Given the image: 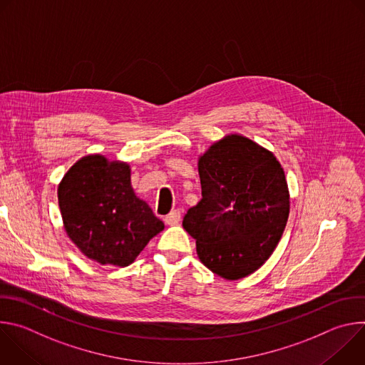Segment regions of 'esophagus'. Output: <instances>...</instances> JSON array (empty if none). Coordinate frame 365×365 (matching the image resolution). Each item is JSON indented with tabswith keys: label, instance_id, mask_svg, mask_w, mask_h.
Wrapping results in <instances>:
<instances>
[{
	"label": "esophagus",
	"instance_id": "obj_1",
	"mask_svg": "<svg viewBox=\"0 0 365 365\" xmlns=\"http://www.w3.org/2000/svg\"><path fill=\"white\" fill-rule=\"evenodd\" d=\"M179 221H180V211L179 210H175L169 215L165 217V222L168 225H178Z\"/></svg>",
	"mask_w": 365,
	"mask_h": 365
}]
</instances>
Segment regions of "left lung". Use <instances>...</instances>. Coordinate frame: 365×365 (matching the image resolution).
Wrapping results in <instances>:
<instances>
[{"label": "left lung", "mask_w": 365, "mask_h": 365, "mask_svg": "<svg viewBox=\"0 0 365 365\" xmlns=\"http://www.w3.org/2000/svg\"><path fill=\"white\" fill-rule=\"evenodd\" d=\"M202 199L183 218L200 262L225 280L262 267L290 211L284 170L273 151L231 133L197 158Z\"/></svg>", "instance_id": "obj_1"}]
</instances>
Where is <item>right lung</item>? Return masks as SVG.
<instances>
[{"label": "right lung", "mask_w": 365, "mask_h": 365, "mask_svg": "<svg viewBox=\"0 0 365 365\" xmlns=\"http://www.w3.org/2000/svg\"><path fill=\"white\" fill-rule=\"evenodd\" d=\"M65 231L89 259L127 267L148 241L165 230L131 186L127 162L102 154L79 159L58 186Z\"/></svg>", "instance_id": "obj_1"}]
</instances>
